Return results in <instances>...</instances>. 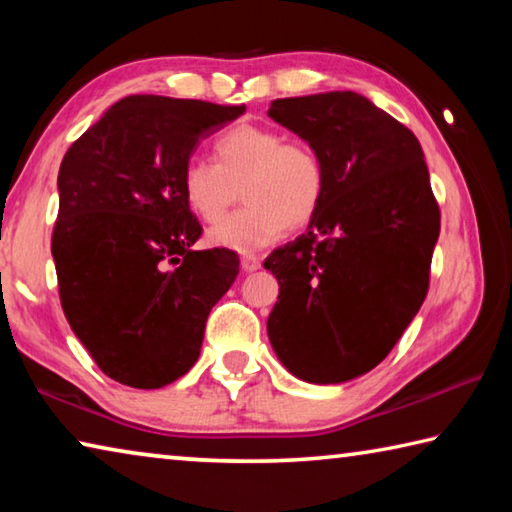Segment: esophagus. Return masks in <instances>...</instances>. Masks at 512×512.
Returning a JSON list of instances; mask_svg holds the SVG:
<instances>
[{
  "instance_id": "esophagus-1",
  "label": "esophagus",
  "mask_w": 512,
  "mask_h": 512,
  "mask_svg": "<svg viewBox=\"0 0 512 512\" xmlns=\"http://www.w3.org/2000/svg\"><path fill=\"white\" fill-rule=\"evenodd\" d=\"M262 266V259H259L257 255H244L241 257V271L244 273H253V271H257V268Z\"/></svg>"
}]
</instances>
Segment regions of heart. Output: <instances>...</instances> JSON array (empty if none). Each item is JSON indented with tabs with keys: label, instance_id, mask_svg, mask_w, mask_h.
<instances>
[{
	"label": "heart",
	"instance_id": "obj_1",
	"mask_svg": "<svg viewBox=\"0 0 512 512\" xmlns=\"http://www.w3.org/2000/svg\"><path fill=\"white\" fill-rule=\"evenodd\" d=\"M216 162L192 158L180 173L189 212L216 223L235 203L237 187L244 207L210 230L214 246L253 253L289 228H302L320 210L327 171L320 153L305 140L262 124H239L214 140Z\"/></svg>",
	"mask_w": 512,
	"mask_h": 512
}]
</instances>
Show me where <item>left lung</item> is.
Returning a JSON list of instances; mask_svg holds the SVG:
<instances>
[{"label":"left lung","instance_id":"left-lung-1","mask_svg":"<svg viewBox=\"0 0 512 512\" xmlns=\"http://www.w3.org/2000/svg\"><path fill=\"white\" fill-rule=\"evenodd\" d=\"M268 117L327 171L307 235L264 262L280 284L268 339L291 375L341 384L384 361L427 298L440 232L429 169L418 137L357 92L275 99Z\"/></svg>","mask_w":512,"mask_h":512}]
</instances>
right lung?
<instances>
[{
  "instance_id": "add662e5",
  "label": "right lung",
  "mask_w": 512,
  "mask_h": 512,
  "mask_svg": "<svg viewBox=\"0 0 512 512\" xmlns=\"http://www.w3.org/2000/svg\"><path fill=\"white\" fill-rule=\"evenodd\" d=\"M246 106L133 94L60 162L51 237L72 332L110 379L162 388L201 354L205 320L232 287L239 257L194 250L201 223L180 173L201 140Z\"/></svg>"
}]
</instances>
